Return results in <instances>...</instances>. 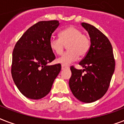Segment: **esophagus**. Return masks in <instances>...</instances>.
<instances>
[{
	"mask_svg": "<svg viewBox=\"0 0 124 124\" xmlns=\"http://www.w3.org/2000/svg\"><path fill=\"white\" fill-rule=\"evenodd\" d=\"M68 68H69V67L67 66H64V65H62V67H61V69H62V70H66V69H68Z\"/></svg>",
	"mask_w": 124,
	"mask_h": 124,
	"instance_id": "obj_1",
	"label": "esophagus"
}]
</instances>
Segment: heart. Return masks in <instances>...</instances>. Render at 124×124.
<instances>
[{"label": "heart", "instance_id": "obj_1", "mask_svg": "<svg viewBox=\"0 0 124 124\" xmlns=\"http://www.w3.org/2000/svg\"><path fill=\"white\" fill-rule=\"evenodd\" d=\"M49 45L51 49L56 54H61L65 45L68 51L65 52L56 62L62 65H68L78 58L85 56L90 49L91 41L87 35L75 26H70L60 33V39L51 38Z\"/></svg>", "mask_w": 124, "mask_h": 124}]
</instances>
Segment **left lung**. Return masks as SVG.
I'll use <instances>...</instances> for the list:
<instances>
[{
	"instance_id": "8db88e82",
	"label": "left lung",
	"mask_w": 124,
	"mask_h": 124,
	"mask_svg": "<svg viewBox=\"0 0 124 124\" xmlns=\"http://www.w3.org/2000/svg\"><path fill=\"white\" fill-rule=\"evenodd\" d=\"M81 25L88 32L90 49L79 63L84 70L71 68L69 85L78 100L91 103L102 98L107 92L115 71V61L113 47L107 37L91 24L82 22Z\"/></svg>"
}]
</instances>
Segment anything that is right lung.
Masks as SVG:
<instances>
[{"instance_id": "right-lung-1", "label": "right lung", "mask_w": 124, "mask_h": 124, "mask_svg": "<svg viewBox=\"0 0 124 124\" xmlns=\"http://www.w3.org/2000/svg\"><path fill=\"white\" fill-rule=\"evenodd\" d=\"M58 26V20L40 21L30 27L15 46L12 78L27 98L39 100L46 96L61 70L60 64L48 65L55 59L49 42Z\"/></svg>"}]
</instances>
